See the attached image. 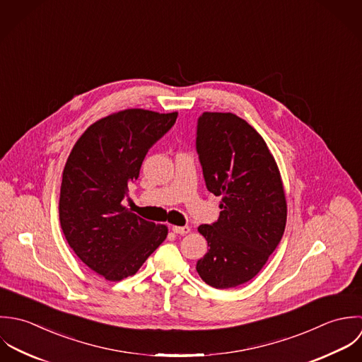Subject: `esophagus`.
Wrapping results in <instances>:
<instances>
[{
    "label": "esophagus",
    "instance_id": "1",
    "mask_svg": "<svg viewBox=\"0 0 362 362\" xmlns=\"http://www.w3.org/2000/svg\"><path fill=\"white\" fill-rule=\"evenodd\" d=\"M172 230H173L176 235H186V233H189L192 229H190V226H172Z\"/></svg>",
    "mask_w": 362,
    "mask_h": 362
}]
</instances>
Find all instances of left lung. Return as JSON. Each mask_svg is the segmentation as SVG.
<instances>
[{"label":"left lung","instance_id":"left-lung-1","mask_svg":"<svg viewBox=\"0 0 362 362\" xmlns=\"http://www.w3.org/2000/svg\"><path fill=\"white\" fill-rule=\"evenodd\" d=\"M196 145L206 186L222 197L217 222L199 226L210 249L196 270L214 288H235L263 269L283 238L281 173L263 137L233 113L204 112Z\"/></svg>","mask_w":362,"mask_h":362}]
</instances>
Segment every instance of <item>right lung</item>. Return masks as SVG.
I'll return each mask as SVG.
<instances>
[{"mask_svg":"<svg viewBox=\"0 0 362 362\" xmlns=\"http://www.w3.org/2000/svg\"><path fill=\"white\" fill-rule=\"evenodd\" d=\"M177 112L124 109L90 124L69 155L60 189V223L74 253L107 281L134 276L166 239L168 226L126 209L129 185L148 149Z\"/></svg>","mask_w":362,"mask_h":362,"instance_id":"1","label":"right lung"}]
</instances>
